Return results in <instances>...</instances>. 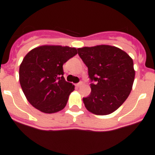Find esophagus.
<instances>
[{"instance_id": "esophagus-1", "label": "esophagus", "mask_w": 155, "mask_h": 155, "mask_svg": "<svg viewBox=\"0 0 155 155\" xmlns=\"http://www.w3.org/2000/svg\"><path fill=\"white\" fill-rule=\"evenodd\" d=\"M82 85H83V84L80 82V83H79V84H75V86H76L77 87H80L81 86H82Z\"/></svg>"}]
</instances>
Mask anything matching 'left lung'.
<instances>
[{
    "instance_id": "obj_1",
    "label": "left lung",
    "mask_w": 155,
    "mask_h": 155,
    "mask_svg": "<svg viewBox=\"0 0 155 155\" xmlns=\"http://www.w3.org/2000/svg\"><path fill=\"white\" fill-rule=\"evenodd\" d=\"M78 54L88 68L91 93L83 98L85 108L96 115H108L127 99L132 90L135 71L132 58L109 45L84 47Z\"/></svg>"
}]
</instances>
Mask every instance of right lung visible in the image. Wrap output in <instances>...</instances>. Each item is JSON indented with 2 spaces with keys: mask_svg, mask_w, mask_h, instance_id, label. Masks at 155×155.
Here are the masks:
<instances>
[{
  "mask_svg": "<svg viewBox=\"0 0 155 155\" xmlns=\"http://www.w3.org/2000/svg\"><path fill=\"white\" fill-rule=\"evenodd\" d=\"M77 53L75 47L42 45L26 54L19 68V81L31 105L49 114L65 108L75 86L63 77V65Z\"/></svg>",
  "mask_w": 155,
  "mask_h": 155,
  "instance_id": "add662e5",
  "label": "right lung"
}]
</instances>
